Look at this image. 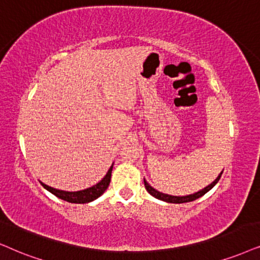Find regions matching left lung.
<instances>
[{"label":"left lung","mask_w":260,"mask_h":260,"mask_svg":"<svg viewBox=\"0 0 260 260\" xmlns=\"http://www.w3.org/2000/svg\"><path fill=\"white\" fill-rule=\"evenodd\" d=\"M221 176H222V173L219 174V176L217 177V179L215 180V181H213V182L211 183V185H209L208 187H205V188H204V189H202V190H199V192L194 193V194H189V196H185V197H175V196L164 194V193L158 192V190L154 189L153 187H151V186L149 185V183H147V182L145 181V180H144V185H145V188H146L147 192H149L151 196H153L154 198H157V199H159V200H163V202H167V203L181 204V203L193 202V200L198 199V198H200V197H202V196L205 194V193H208L209 190L211 189L212 187L215 186L216 183H217V182L219 181V179H221Z\"/></svg>","instance_id":"1"}]
</instances>
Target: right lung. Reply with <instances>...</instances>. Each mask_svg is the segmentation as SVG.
Masks as SVG:
<instances>
[{"label": "right lung", "instance_id": "obj_1", "mask_svg": "<svg viewBox=\"0 0 260 260\" xmlns=\"http://www.w3.org/2000/svg\"><path fill=\"white\" fill-rule=\"evenodd\" d=\"M111 170H113V166L110 167V169L108 170L107 175L103 177V180L97 183V185L90 187V188H86L84 190H78V192H66V190H60L56 188H52V187L45 185V183H42V186L44 187L45 189H48L49 192H51L52 194L56 196L57 198L62 200H66L68 203H74V204H85L90 203L92 200L97 199L98 197H101L106 192L110 183L111 179Z\"/></svg>", "mask_w": 260, "mask_h": 260}]
</instances>
